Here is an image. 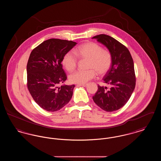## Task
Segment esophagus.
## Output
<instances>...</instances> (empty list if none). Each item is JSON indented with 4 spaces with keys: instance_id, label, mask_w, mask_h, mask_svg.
Here are the masks:
<instances>
[{
    "instance_id": "obj_1",
    "label": "esophagus",
    "mask_w": 161,
    "mask_h": 161,
    "mask_svg": "<svg viewBox=\"0 0 161 161\" xmlns=\"http://www.w3.org/2000/svg\"><path fill=\"white\" fill-rule=\"evenodd\" d=\"M87 86V84H77V86H83V87H86Z\"/></svg>"
}]
</instances>
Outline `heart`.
Wrapping results in <instances>:
<instances>
[{
    "label": "heart",
    "mask_w": 161,
    "mask_h": 161,
    "mask_svg": "<svg viewBox=\"0 0 161 161\" xmlns=\"http://www.w3.org/2000/svg\"><path fill=\"white\" fill-rule=\"evenodd\" d=\"M77 57L81 60H89L87 71L78 70L69 76V80L75 84H83L93 79L97 73L100 76L106 75L111 68L112 56L111 53L103 49L98 44L89 42L78 46L74 53L69 51L62 58V64L69 72L76 69L78 65Z\"/></svg>",
    "instance_id": "b5f03b06"
}]
</instances>
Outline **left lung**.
Here are the masks:
<instances>
[{
  "label": "left lung",
  "mask_w": 161,
  "mask_h": 161,
  "mask_svg": "<svg viewBox=\"0 0 161 161\" xmlns=\"http://www.w3.org/2000/svg\"><path fill=\"white\" fill-rule=\"evenodd\" d=\"M107 47L112 56V64L103 78V83L110 88L98 85V91L92 98L95 103L106 112L123 107L130 99L136 85L133 58L126 46L106 34L94 36Z\"/></svg>",
  "instance_id": "8db88e82"
}]
</instances>
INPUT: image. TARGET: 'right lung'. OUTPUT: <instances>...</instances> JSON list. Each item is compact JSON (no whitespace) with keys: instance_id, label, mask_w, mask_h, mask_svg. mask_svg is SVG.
<instances>
[{"instance_id":"obj_1","label":"right lung","mask_w":161,"mask_h":161,"mask_svg":"<svg viewBox=\"0 0 161 161\" xmlns=\"http://www.w3.org/2000/svg\"><path fill=\"white\" fill-rule=\"evenodd\" d=\"M76 42L58 38L44 41L31 53L27 63V87L38 106L48 112H55L71 99L75 85H62L67 75L62 68L64 54Z\"/></svg>"}]
</instances>
